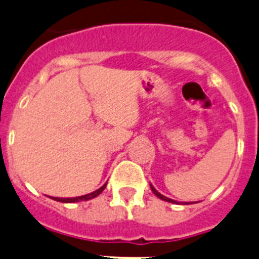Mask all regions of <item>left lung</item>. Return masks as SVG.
<instances>
[{
	"mask_svg": "<svg viewBox=\"0 0 259 259\" xmlns=\"http://www.w3.org/2000/svg\"><path fill=\"white\" fill-rule=\"evenodd\" d=\"M150 188H152L153 193H154L155 196H157V197H159V199H160V200H163V201H167V202H172V204H178V202H177V201H176V200H172V199H168V197L163 196L162 193H159V192H158V191H157V190H155V188H154V187H153V185H150ZM183 204H185V205H186V204H187V202H183Z\"/></svg>",
	"mask_w": 259,
	"mask_h": 259,
	"instance_id": "obj_1",
	"label": "left lung"
}]
</instances>
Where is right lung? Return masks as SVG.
I'll use <instances>...</instances> for the list:
<instances>
[{"label":"right lung","mask_w":259,"mask_h":259,"mask_svg":"<svg viewBox=\"0 0 259 259\" xmlns=\"http://www.w3.org/2000/svg\"><path fill=\"white\" fill-rule=\"evenodd\" d=\"M106 185H107V182L105 183V185L102 186V187H100L99 190L94 191V192H91V193H87V195H83V196H78V197H69V199H67V197H64V199H63V197H50V199L55 200V201H59V202H66V204H71V202L87 201V200H91V199H94V197L99 196L100 193H101L102 191L105 190V187H106Z\"/></svg>","instance_id":"1"}]
</instances>
